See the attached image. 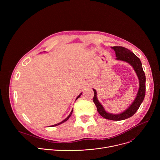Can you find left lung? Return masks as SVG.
I'll use <instances>...</instances> for the list:
<instances>
[{"mask_svg":"<svg viewBox=\"0 0 160 160\" xmlns=\"http://www.w3.org/2000/svg\"><path fill=\"white\" fill-rule=\"evenodd\" d=\"M111 49L115 51L117 60L127 62L133 67L137 76L138 77L139 82L138 94H137L136 97L132 104L125 110L118 114L110 113L105 110L104 108L101 104L97 98V92L94 88H93L94 92L93 101L97 107L98 112L101 117L107 120L120 121L126 120L133 116L136 111L138 110L141 104L144 101L146 94V76L143 71L140 59L133 52H131V51L129 49L121 46L111 47Z\"/></svg>","mask_w":160,"mask_h":160,"instance_id":"left-lung-1","label":"left lung"}]
</instances>
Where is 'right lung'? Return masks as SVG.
Segmentation results:
<instances>
[{
    "instance_id": "1",
    "label": "right lung",
    "mask_w": 160,
    "mask_h": 160,
    "mask_svg": "<svg viewBox=\"0 0 160 160\" xmlns=\"http://www.w3.org/2000/svg\"><path fill=\"white\" fill-rule=\"evenodd\" d=\"M82 93H80L78 96V97L77 98V99H76V100H77L80 97V96L82 95ZM73 108L72 109V111H71V112L70 113V115H68V117H67V118H66L63 121H62V122H59V123H57V124H55V125H51V127H56V126H58V125H60V124H61V123H64V122H65L66 121H67L68 119H69V118L71 117V115H72V112H73Z\"/></svg>"
}]
</instances>
